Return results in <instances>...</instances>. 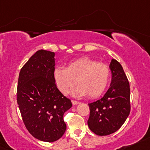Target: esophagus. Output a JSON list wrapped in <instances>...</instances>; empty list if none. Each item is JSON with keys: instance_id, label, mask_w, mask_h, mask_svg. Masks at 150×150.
<instances>
[{"instance_id": "34e87169", "label": "esophagus", "mask_w": 150, "mask_h": 150, "mask_svg": "<svg viewBox=\"0 0 150 150\" xmlns=\"http://www.w3.org/2000/svg\"><path fill=\"white\" fill-rule=\"evenodd\" d=\"M72 105H78V104H79V103H80V102H78V101H75V100H72Z\"/></svg>"}]
</instances>
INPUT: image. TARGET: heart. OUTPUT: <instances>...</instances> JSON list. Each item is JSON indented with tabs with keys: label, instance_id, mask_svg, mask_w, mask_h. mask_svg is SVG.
<instances>
[{
	"label": "heart",
	"instance_id": "1",
	"mask_svg": "<svg viewBox=\"0 0 150 150\" xmlns=\"http://www.w3.org/2000/svg\"><path fill=\"white\" fill-rule=\"evenodd\" d=\"M53 77L57 88L64 95L77 84L78 86L74 90V95L83 97L88 95L90 98H96L108 87L110 69L105 62L83 57L69 62L66 68H55Z\"/></svg>",
	"mask_w": 150,
	"mask_h": 150
}]
</instances>
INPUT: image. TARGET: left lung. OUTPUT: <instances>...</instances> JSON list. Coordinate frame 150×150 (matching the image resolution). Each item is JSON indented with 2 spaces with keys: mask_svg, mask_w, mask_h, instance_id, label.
Wrapping results in <instances>:
<instances>
[{
  "mask_svg": "<svg viewBox=\"0 0 150 150\" xmlns=\"http://www.w3.org/2000/svg\"><path fill=\"white\" fill-rule=\"evenodd\" d=\"M112 82L101 99L89 103V128L97 135L112 134L121 127L130 112V88L128 79L119 62L110 65Z\"/></svg>",
  "mask_w": 150,
  "mask_h": 150,
  "instance_id": "8db88e82",
  "label": "left lung"
}]
</instances>
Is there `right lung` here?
<instances>
[{"instance_id":"right-lung-1","label":"right lung","mask_w":150,"mask_h":150,"mask_svg":"<svg viewBox=\"0 0 150 150\" xmlns=\"http://www.w3.org/2000/svg\"><path fill=\"white\" fill-rule=\"evenodd\" d=\"M55 53L40 50L21 68L17 103L26 129L34 137L52 142L66 130L63 115L72 107L54 80Z\"/></svg>"}]
</instances>
